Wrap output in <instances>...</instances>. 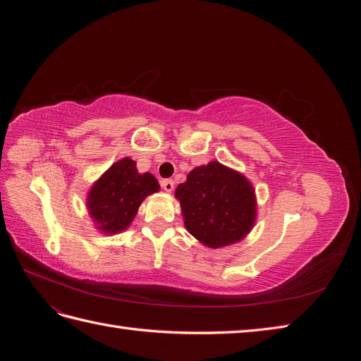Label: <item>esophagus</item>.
I'll list each match as a JSON object with an SVG mask.
<instances>
[{"mask_svg": "<svg viewBox=\"0 0 361 361\" xmlns=\"http://www.w3.org/2000/svg\"><path fill=\"white\" fill-rule=\"evenodd\" d=\"M161 187H162L164 191L171 192L174 190V180L173 179H164V180H161Z\"/></svg>", "mask_w": 361, "mask_h": 361, "instance_id": "obj_1", "label": "esophagus"}]
</instances>
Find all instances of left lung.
Listing matches in <instances>:
<instances>
[{"mask_svg": "<svg viewBox=\"0 0 361 361\" xmlns=\"http://www.w3.org/2000/svg\"><path fill=\"white\" fill-rule=\"evenodd\" d=\"M187 231L211 248L241 241L256 221V194L244 176L212 161L195 167L174 191Z\"/></svg>", "mask_w": 361, "mask_h": 361, "instance_id": "obj_1", "label": "left lung"}]
</instances>
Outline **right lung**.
Listing matches in <instances>:
<instances>
[{
  "label": "right lung",
  "mask_w": 361,
  "mask_h": 361,
  "mask_svg": "<svg viewBox=\"0 0 361 361\" xmlns=\"http://www.w3.org/2000/svg\"><path fill=\"white\" fill-rule=\"evenodd\" d=\"M157 191L159 183L154 174H140L135 161L123 158L93 183L87 207L101 232L118 233L133 223L141 202Z\"/></svg>",
  "instance_id": "add662e5"
}]
</instances>
